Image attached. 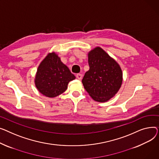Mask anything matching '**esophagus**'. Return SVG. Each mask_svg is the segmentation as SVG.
I'll return each mask as SVG.
<instances>
[{"mask_svg": "<svg viewBox=\"0 0 159 159\" xmlns=\"http://www.w3.org/2000/svg\"><path fill=\"white\" fill-rule=\"evenodd\" d=\"M82 76H83V75L81 74H76V78L78 79V80H81V79H82Z\"/></svg>", "mask_w": 159, "mask_h": 159, "instance_id": "esophagus-1", "label": "esophagus"}]
</instances>
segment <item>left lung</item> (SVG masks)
Segmentation results:
<instances>
[{
	"mask_svg": "<svg viewBox=\"0 0 159 159\" xmlns=\"http://www.w3.org/2000/svg\"><path fill=\"white\" fill-rule=\"evenodd\" d=\"M89 70L82 83L92 98L105 102L114 97L123 82V72L119 65L99 47L88 54Z\"/></svg>",
	"mask_w": 159,
	"mask_h": 159,
	"instance_id": "obj_1",
	"label": "left lung"
}]
</instances>
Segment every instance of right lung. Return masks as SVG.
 Returning <instances> with one entry per match:
<instances>
[{
	"label": "right lung",
	"instance_id": "obj_1",
	"mask_svg": "<svg viewBox=\"0 0 159 159\" xmlns=\"http://www.w3.org/2000/svg\"><path fill=\"white\" fill-rule=\"evenodd\" d=\"M76 78L55 52L49 53L37 69L34 83L38 90L49 98L57 97L67 89L69 81Z\"/></svg>",
	"mask_w": 159,
	"mask_h": 159
}]
</instances>
